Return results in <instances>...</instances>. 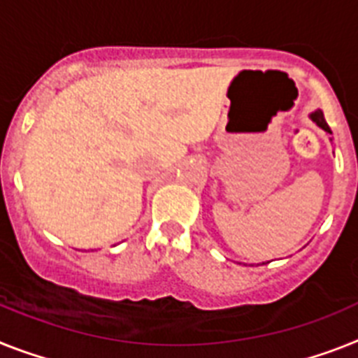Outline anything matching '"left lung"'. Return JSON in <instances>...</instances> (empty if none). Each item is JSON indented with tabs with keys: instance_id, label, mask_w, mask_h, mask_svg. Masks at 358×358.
I'll use <instances>...</instances> for the list:
<instances>
[{
	"instance_id": "1",
	"label": "left lung",
	"mask_w": 358,
	"mask_h": 358,
	"mask_svg": "<svg viewBox=\"0 0 358 358\" xmlns=\"http://www.w3.org/2000/svg\"><path fill=\"white\" fill-rule=\"evenodd\" d=\"M309 119H311L313 122L317 124L318 128H322V129H324V131H327V133H331V129H329V126H327L326 119H324V113H322L320 109H317V111H313V113L309 115ZM329 141H333V138H329Z\"/></svg>"
}]
</instances>
